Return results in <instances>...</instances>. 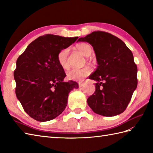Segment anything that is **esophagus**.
<instances>
[{
  "mask_svg": "<svg viewBox=\"0 0 153 153\" xmlns=\"http://www.w3.org/2000/svg\"><path fill=\"white\" fill-rule=\"evenodd\" d=\"M84 85L83 83H79V87H82Z\"/></svg>",
  "mask_w": 153,
  "mask_h": 153,
  "instance_id": "esophagus-1",
  "label": "esophagus"
}]
</instances>
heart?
Returning a JSON list of instances; mask_svg holds the SVG:
<instances>
[{
    "mask_svg": "<svg viewBox=\"0 0 153 153\" xmlns=\"http://www.w3.org/2000/svg\"><path fill=\"white\" fill-rule=\"evenodd\" d=\"M76 47L79 53L83 54V56H87L91 54V47L88 44L81 43L77 45ZM68 48H64V49L60 51L57 55L58 64L64 70H68L70 68L69 64L68 62ZM91 68L88 66H84L82 68H74V69L68 71L67 78L70 80L82 81L85 77L88 76L91 73Z\"/></svg>",
    "mask_w": 153,
    "mask_h": 153,
    "instance_id": "1",
    "label": "heart"
}]
</instances>
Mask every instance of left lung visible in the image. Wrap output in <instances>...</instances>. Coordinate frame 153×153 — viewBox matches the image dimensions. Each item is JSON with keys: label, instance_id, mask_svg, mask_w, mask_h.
Returning a JSON list of instances; mask_svg holds the SVG:
<instances>
[{"label": "left lung", "instance_id": "left-lung-1", "mask_svg": "<svg viewBox=\"0 0 153 153\" xmlns=\"http://www.w3.org/2000/svg\"><path fill=\"white\" fill-rule=\"evenodd\" d=\"M78 41L92 45L98 64L89 77L97 82L95 93L87 99L89 107L104 116L122 113L137 85V68L131 51L120 39L105 31H93Z\"/></svg>", "mask_w": 153, "mask_h": 153}]
</instances>
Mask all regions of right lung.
I'll return each mask as SVG.
<instances>
[{
    "mask_svg": "<svg viewBox=\"0 0 153 153\" xmlns=\"http://www.w3.org/2000/svg\"><path fill=\"white\" fill-rule=\"evenodd\" d=\"M77 38L45 35L31 42L18 58L16 95L25 112L37 121L59 116L67 106L68 94L78 87L74 81L63 82L66 75L57 60L59 51Z\"/></svg>",
    "mask_w": 153,
    "mask_h": 153,
    "instance_id": "1",
    "label": "right lung"
}]
</instances>
